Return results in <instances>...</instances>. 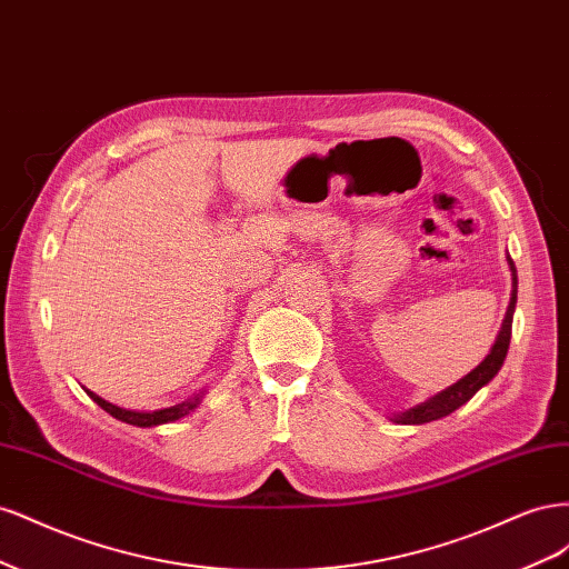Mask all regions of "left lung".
Segmentation results:
<instances>
[{
    "label": "left lung",
    "instance_id": "8db88e82",
    "mask_svg": "<svg viewBox=\"0 0 569 569\" xmlns=\"http://www.w3.org/2000/svg\"><path fill=\"white\" fill-rule=\"evenodd\" d=\"M508 266H510V272H512L510 303H508V311H506L501 330H498V337L493 341L491 351L487 353V358L481 360V363L475 370H470L456 385L446 387L443 391H439L435 396H429L427 401L412 406L408 410L391 412L389 420H393L396 425H425V422H432V420H441L446 416H451V412L458 410L462 403H468L481 387H487L498 375V370L503 368V360H506V353H508V347H510V335H512L515 303H518V272H515V263H512L510 256H508Z\"/></svg>",
    "mask_w": 569,
    "mask_h": 569
}]
</instances>
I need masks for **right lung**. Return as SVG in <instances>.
Segmentation results:
<instances>
[{"mask_svg": "<svg viewBox=\"0 0 569 569\" xmlns=\"http://www.w3.org/2000/svg\"><path fill=\"white\" fill-rule=\"evenodd\" d=\"M84 391H88L90 399H92L97 406L104 408V410L109 412V416H113V418L120 420V422L134 425V427H159V425H168V422L182 420V418L189 416V412H192V410L201 403V399H203V391H199L197 396H192V399H187V401L176 403V406H170V408H159V410H130V408H120V406H116V403L104 401V399H101V396H97V393L90 391V389H84Z\"/></svg>", "mask_w": 569, "mask_h": 569, "instance_id": "obj_1", "label": "right lung"}]
</instances>
